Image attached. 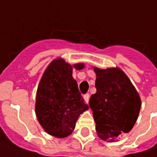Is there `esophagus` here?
Returning <instances> with one entry per match:
<instances>
[{"label": "esophagus", "mask_w": 157, "mask_h": 157, "mask_svg": "<svg viewBox=\"0 0 157 157\" xmlns=\"http://www.w3.org/2000/svg\"><path fill=\"white\" fill-rule=\"evenodd\" d=\"M83 98H84L85 101H86V103H88V101H89V99H90V94H85V95L83 96Z\"/></svg>", "instance_id": "1"}]
</instances>
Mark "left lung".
I'll return each mask as SVG.
<instances>
[{"instance_id": "8db88e82", "label": "left lung", "mask_w": 157, "mask_h": 157, "mask_svg": "<svg viewBox=\"0 0 157 157\" xmlns=\"http://www.w3.org/2000/svg\"><path fill=\"white\" fill-rule=\"evenodd\" d=\"M94 71L97 91L92 94L89 106L99 137L113 142L133 128L141 109V99L122 71L94 68Z\"/></svg>"}]
</instances>
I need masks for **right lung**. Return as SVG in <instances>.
I'll return each mask as SVG.
<instances>
[{
  "label": "right lung",
  "instance_id": "right-lung-1",
  "mask_svg": "<svg viewBox=\"0 0 157 157\" xmlns=\"http://www.w3.org/2000/svg\"><path fill=\"white\" fill-rule=\"evenodd\" d=\"M73 67L81 70L84 63H77ZM88 108L72 78V66L62 58L52 61L36 92V113L44 129L58 138L70 136L78 116Z\"/></svg>",
  "mask_w": 157,
  "mask_h": 157
}]
</instances>
